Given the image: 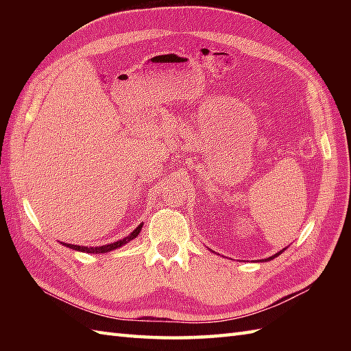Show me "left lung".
<instances>
[{
	"mask_svg": "<svg viewBox=\"0 0 351 351\" xmlns=\"http://www.w3.org/2000/svg\"><path fill=\"white\" fill-rule=\"evenodd\" d=\"M283 250H285V249H283ZM283 250H280V252H278V253H276V255H273V256H270V258H267V259H265V261H270V259H274V258H276V256H279V255H280V253H282V252H283Z\"/></svg>",
	"mask_w": 351,
	"mask_h": 351,
	"instance_id": "8db88e82",
	"label": "left lung"
}]
</instances>
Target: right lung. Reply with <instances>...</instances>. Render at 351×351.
I'll use <instances>...</instances> for the list:
<instances>
[{"label":"right lung","instance_id":"obj_1","mask_svg":"<svg viewBox=\"0 0 351 351\" xmlns=\"http://www.w3.org/2000/svg\"><path fill=\"white\" fill-rule=\"evenodd\" d=\"M141 228H143V223H140V225L136 229H134L128 237H125V238H122V240H119L116 243L99 245V247H87V245H77V244H68V243H62V244L66 245V247L72 249V250H78V252H84V253H107V252H111V250H114V249L122 247L123 244L130 243L131 240H134V238H137Z\"/></svg>","mask_w":351,"mask_h":351}]
</instances>
